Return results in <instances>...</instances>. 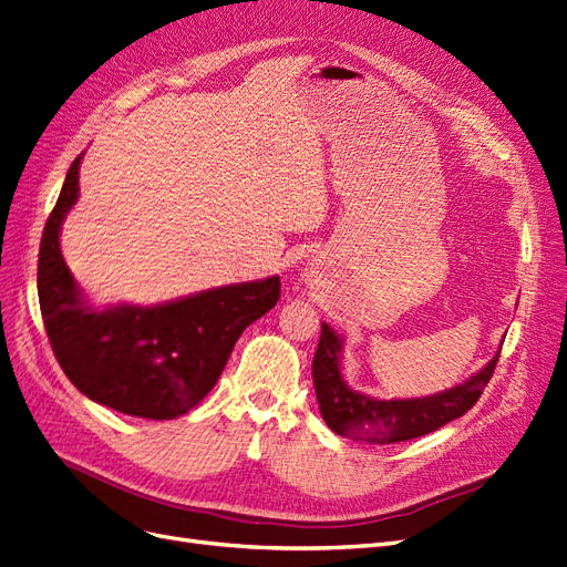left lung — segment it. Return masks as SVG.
Listing matches in <instances>:
<instances>
[{"instance_id": "1", "label": "left lung", "mask_w": 567, "mask_h": 567, "mask_svg": "<svg viewBox=\"0 0 567 567\" xmlns=\"http://www.w3.org/2000/svg\"><path fill=\"white\" fill-rule=\"evenodd\" d=\"M343 341L337 331L322 322L320 343L312 358V383L324 423L341 436L369 444H394L430 434L467 413L488 385L499 350L495 358L465 383L411 400H375L348 388L341 375Z\"/></svg>"}]
</instances>
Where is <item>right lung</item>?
Here are the masks:
<instances>
[{"label": "right lung", "mask_w": 567, "mask_h": 567, "mask_svg": "<svg viewBox=\"0 0 567 567\" xmlns=\"http://www.w3.org/2000/svg\"><path fill=\"white\" fill-rule=\"evenodd\" d=\"M81 156L70 165L39 247V306L53 354L89 400L125 415L173 421L215 388L240 333L278 303L280 278L158 306L95 310L60 251V226L79 198Z\"/></svg>", "instance_id": "obj_1"}]
</instances>
